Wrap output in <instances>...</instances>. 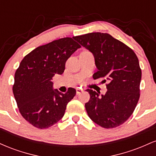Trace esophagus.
Returning a JSON list of instances; mask_svg holds the SVG:
<instances>
[{
  "label": "esophagus",
  "mask_w": 156,
  "mask_h": 156,
  "mask_svg": "<svg viewBox=\"0 0 156 156\" xmlns=\"http://www.w3.org/2000/svg\"><path fill=\"white\" fill-rule=\"evenodd\" d=\"M83 92V89H80V88H76V94H79L80 92Z\"/></svg>",
  "instance_id": "1"
}]
</instances>
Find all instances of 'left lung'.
<instances>
[{"label":"left lung","instance_id":"8db88e82","mask_svg":"<svg viewBox=\"0 0 156 156\" xmlns=\"http://www.w3.org/2000/svg\"><path fill=\"white\" fill-rule=\"evenodd\" d=\"M74 39L94 55L98 71L93 78L108 81L105 94L87 90L90 99L85 108L89 118L104 128L119 126L133 114L140 97L141 70L136 55L106 33H89Z\"/></svg>","mask_w":156,"mask_h":156}]
</instances>
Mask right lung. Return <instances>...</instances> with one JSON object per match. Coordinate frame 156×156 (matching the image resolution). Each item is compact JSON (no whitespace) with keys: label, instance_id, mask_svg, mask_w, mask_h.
<instances>
[{"label":"right lung","instance_id":"1","mask_svg":"<svg viewBox=\"0 0 156 156\" xmlns=\"http://www.w3.org/2000/svg\"><path fill=\"white\" fill-rule=\"evenodd\" d=\"M80 45L70 37L35 48L23 58L15 74L13 94L21 115L39 129H45L63 117L76 90L65 94L53 89V77L62 75L65 63Z\"/></svg>","mask_w":156,"mask_h":156}]
</instances>
